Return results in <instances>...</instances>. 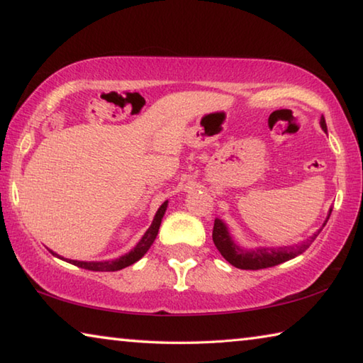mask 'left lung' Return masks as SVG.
Returning a JSON list of instances; mask_svg holds the SVG:
<instances>
[{
  "label": "left lung",
  "mask_w": 363,
  "mask_h": 363,
  "mask_svg": "<svg viewBox=\"0 0 363 363\" xmlns=\"http://www.w3.org/2000/svg\"><path fill=\"white\" fill-rule=\"evenodd\" d=\"M320 125H322V130L327 133V123H325L323 116L320 120ZM330 214H331V211H330ZM330 214H328V218H330ZM328 218H327V220H328ZM327 220H325V224H327ZM320 230L314 233L312 237L307 238L306 242L294 245V247L243 250L233 243L223 220L214 219L213 242H214V245H216V248L219 250V253L223 255L225 257V261H229L232 266H235L237 269H243V270H259V269L279 266V264H281V262L290 261V259H293V257L303 255L304 251L311 247L312 242L315 240L318 233H320Z\"/></svg>",
  "instance_id": "obj_1"
}]
</instances>
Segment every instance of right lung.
<instances>
[{
    "mask_svg": "<svg viewBox=\"0 0 363 363\" xmlns=\"http://www.w3.org/2000/svg\"><path fill=\"white\" fill-rule=\"evenodd\" d=\"M167 206H168V201H164V203L158 208L155 218H153L152 225L149 227V229H147V232L144 233V237L140 238V242L130 251V253H126L125 256L118 257V259H112V261L83 262V261L69 259V262L70 264H75V266L82 267V269L96 270V272H113V270H120V269H125L128 266H131V264L139 261L140 257H143L147 253V251H149V248L152 247L153 240H155V238H157L160 224H162V218H163L164 211H167ZM52 255H56V253H52ZM62 259H64V257H62Z\"/></svg>",
    "mask_w": 363,
    "mask_h": 363,
    "instance_id": "1",
    "label": "right lung"
}]
</instances>
